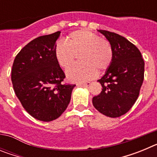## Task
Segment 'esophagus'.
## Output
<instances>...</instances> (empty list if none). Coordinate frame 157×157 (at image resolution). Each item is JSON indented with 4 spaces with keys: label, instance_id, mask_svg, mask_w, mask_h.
<instances>
[{
    "label": "esophagus",
    "instance_id": "1",
    "mask_svg": "<svg viewBox=\"0 0 157 157\" xmlns=\"http://www.w3.org/2000/svg\"><path fill=\"white\" fill-rule=\"evenodd\" d=\"M91 82H86V83H79L78 86H90Z\"/></svg>",
    "mask_w": 157,
    "mask_h": 157
}]
</instances>
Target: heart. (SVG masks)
Returning a JSON list of instances; mask_svg holds the SVG:
<instances>
[{
    "label": "heart",
    "instance_id": "heart-1",
    "mask_svg": "<svg viewBox=\"0 0 157 157\" xmlns=\"http://www.w3.org/2000/svg\"><path fill=\"white\" fill-rule=\"evenodd\" d=\"M67 43L58 41L54 55L59 66L66 68L80 55L81 63L67 68L66 75L70 81L83 82L93 79L98 70L103 71L110 67L113 59V49L108 40L87 30L71 32L66 38Z\"/></svg>",
    "mask_w": 157,
    "mask_h": 157
}]
</instances>
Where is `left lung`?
Wrapping results in <instances>:
<instances>
[{
    "instance_id": "8db88e82",
    "label": "left lung",
    "mask_w": 157,
    "mask_h": 157,
    "mask_svg": "<svg viewBox=\"0 0 157 157\" xmlns=\"http://www.w3.org/2000/svg\"><path fill=\"white\" fill-rule=\"evenodd\" d=\"M111 43L113 59L105 74L98 80L102 91L93 98L99 112L116 118L126 114L137 101L144 80L145 62L137 47L120 34L99 30Z\"/></svg>"
}]
</instances>
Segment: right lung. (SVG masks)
I'll list each match as a JSON object with an SVG mask.
<instances>
[{
  "instance_id": "add662e5",
  "label": "right lung",
  "mask_w": 157,
  "mask_h": 157,
  "mask_svg": "<svg viewBox=\"0 0 157 157\" xmlns=\"http://www.w3.org/2000/svg\"><path fill=\"white\" fill-rule=\"evenodd\" d=\"M60 31L40 36L22 48L14 59L12 82L24 109L40 121L61 116L75 85L63 84L64 72L54 55Z\"/></svg>"
}]
</instances>
